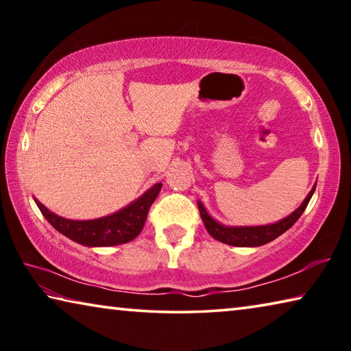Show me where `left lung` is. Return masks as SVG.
<instances>
[{
	"label": "left lung",
	"instance_id": "1",
	"mask_svg": "<svg viewBox=\"0 0 351 351\" xmlns=\"http://www.w3.org/2000/svg\"><path fill=\"white\" fill-rule=\"evenodd\" d=\"M314 190H316V186L311 189V192L306 195L304 203L297 207L291 215L280 219V221L266 224V226H224L221 223L215 221V219L207 213L206 207L201 204L199 201H198V209L207 232H209L213 239L230 246L254 247V246L266 245V243L276 240L277 237H280L283 232H287V230L300 218L302 213H304V210L306 209Z\"/></svg>",
	"mask_w": 351,
	"mask_h": 351
}]
</instances>
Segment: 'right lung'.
Wrapping results in <instances>:
<instances>
[{"mask_svg":"<svg viewBox=\"0 0 351 351\" xmlns=\"http://www.w3.org/2000/svg\"><path fill=\"white\" fill-rule=\"evenodd\" d=\"M161 187V182L154 184L142 197L119 212L111 213L108 217L86 219V221H77V219L58 217L37 199H35V204L38 206L45 218L54 226L58 232L79 243V245L90 247L116 246L132 241L141 234L145 224L148 210H150V206L156 199Z\"/></svg>","mask_w":351,"mask_h":351,"instance_id":"obj_1","label":"right lung"}]
</instances>
